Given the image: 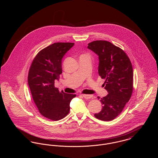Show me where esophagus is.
I'll return each mask as SVG.
<instances>
[{
    "label": "esophagus",
    "mask_w": 158,
    "mask_h": 158,
    "mask_svg": "<svg viewBox=\"0 0 158 158\" xmlns=\"http://www.w3.org/2000/svg\"><path fill=\"white\" fill-rule=\"evenodd\" d=\"M83 98H85V99H90V98H92L93 97V95H86V94H83L82 95Z\"/></svg>",
    "instance_id": "34e87169"
}]
</instances>
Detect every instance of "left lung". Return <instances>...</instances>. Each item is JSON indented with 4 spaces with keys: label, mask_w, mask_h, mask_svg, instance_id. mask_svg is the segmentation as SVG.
<instances>
[{
    "label": "left lung",
    "mask_w": 158,
    "mask_h": 158,
    "mask_svg": "<svg viewBox=\"0 0 158 158\" xmlns=\"http://www.w3.org/2000/svg\"><path fill=\"white\" fill-rule=\"evenodd\" d=\"M88 48L98 56V74L102 79H105L104 86L108 93L101 98L102 110L94 116L101 120H113L121 113L132 94L131 63L122 49L106 41L91 42Z\"/></svg>",
    "instance_id": "left-lung-1"
}]
</instances>
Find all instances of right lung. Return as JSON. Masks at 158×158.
<instances>
[{"instance_id":"1","label":"right lung","mask_w":158,"mask_h":158,"mask_svg":"<svg viewBox=\"0 0 158 158\" xmlns=\"http://www.w3.org/2000/svg\"><path fill=\"white\" fill-rule=\"evenodd\" d=\"M74 44L56 43L45 47L37 54L29 70L28 82L33 100L41 114L52 120L65 117L71 100L76 96L59 92L54 86L55 80L62 73V59Z\"/></svg>"}]
</instances>
